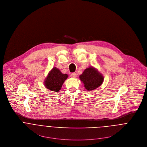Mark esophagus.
I'll use <instances>...</instances> for the list:
<instances>
[{"mask_svg": "<svg viewBox=\"0 0 147 147\" xmlns=\"http://www.w3.org/2000/svg\"><path fill=\"white\" fill-rule=\"evenodd\" d=\"M70 76H71V78H76V76H77V74H76V73H72V74H71Z\"/></svg>", "mask_w": 147, "mask_h": 147, "instance_id": "1", "label": "esophagus"}]
</instances>
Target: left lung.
I'll use <instances>...</instances> for the list:
<instances>
[{"label":"left lung","instance_id":"8db88e82","mask_svg":"<svg viewBox=\"0 0 147 147\" xmlns=\"http://www.w3.org/2000/svg\"><path fill=\"white\" fill-rule=\"evenodd\" d=\"M79 78L84 83L85 89L89 91L93 90L100 86L104 80L103 75L93 67L86 68Z\"/></svg>","mask_w":147,"mask_h":147}]
</instances>
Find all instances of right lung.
<instances>
[{
  "instance_id": "add662e5",
  "label": "right lung",
  "mask_w": 147,
  "mask_h": 147,
  "mask_svg": "<svg viewBox=\"0 0 147 147\" xmlns=\"http://www.w3.org/2000/svg\"><path fill=\"white\" fill-rule=\"evenodd\" d=\"M67 78V74H62L58 68L54 67L44 81L45 86L49 90L58 92L61 89L63 82Z\"/></svg>"
}]
</instances>
